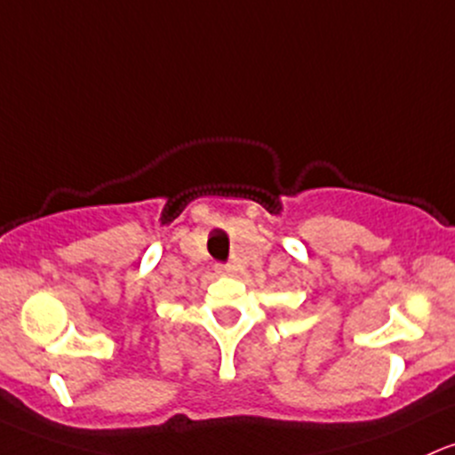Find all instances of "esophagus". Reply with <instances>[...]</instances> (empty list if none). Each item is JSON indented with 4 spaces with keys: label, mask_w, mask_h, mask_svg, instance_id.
Segmentation results:
<instances>
[{
    "label": "esophagus",
    "mask_w": 455,
    "mask_h": 455,
    "mask_svg": "<svg viewBox=\"0 0 455 455\" xmlns=\"http://www.w3.org/2000/svg\"><path fill=\"white\" fill-rule=\"evenodd\" d=\"M216 269H218L220 274H231V272H233V267H231V266H218Z\"/></svg>",
    "instance_id": "34e87169"
}]
</instances>
